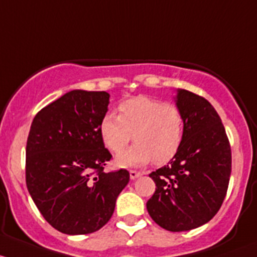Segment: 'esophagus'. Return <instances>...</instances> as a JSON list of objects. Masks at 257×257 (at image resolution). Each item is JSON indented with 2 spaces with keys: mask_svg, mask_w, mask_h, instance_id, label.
<instances>
[{
  "mask_svg": "<svg viewBox=\"0 0 257 257\" xmlns=\"http://www.w3.org/2000/svg\"><path fill=\"white\" fill-rule=\"evenodd\" d=\"M140 176H142V172H139V171H130V178H131V179L139 178Z\"/></svg>",
  "mask_w": 257,
  "mask_h": 257,
  "instance_id": "1",
  "label": "esophagus"
}]
</instances>
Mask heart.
<instances>
[{
  "label": "heart",
  "mask_w": 257,
  "mask_h": 257,
  "mask_svg": "<svg viewBox=\"0 0 257 257\" xmlns=\"http://www.w3.org/2000/svg\"><path fill=\"white\" fill-rule=\"evenodd\" d=\"M120 113L107 112L100 122V135L112 153L127 147L131 135L137 144L116 158L121 167L142 166L153 160L165 165L178 153L183 144L184 117L173 104L147 96H136L121 102Z\"/></svg>",
  "instance_id": "1"
}]
</instances>
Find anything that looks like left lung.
<instances>
[{
  "label": "left lung",
  "mask_w": 257,
  "mask_h": 257,
  "mask_svg": "<svg viewBox=\"0 0 257 257\" xmlns=\"http://www.w3.org/2000/svg\"><path fill=\"white\" fill-rule=\"evenodd\" d=\"M176 105L184 117L183 144L167 166L150 174L156 192L147 210L163 229L188 231L208 223L223 204L231 150L220 117L208 100L178 89Z\"/></svg>",
  "instance_id": "8db88e82"
}]
</instances>
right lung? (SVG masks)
I'll list each match as a JSON object with an SVG mask.
<instances>
[{
	"instance_id": "add662e5",
	"label": "right lung",
	"mask_w": 257,
	"mask_h": 257,
	"mask_svg": "<svg viewBox=\"0 0 257 257\" xmlns=\"http://www.w3.org/2000/svg\"><path fill=\"white\" fill-rule=\"evenodd\" d=\"M106 91L71 90L43 107L31 125L26 147V183L47 221L68 235L101 229L127 186L126 169L104 172L111 153L100 122Z\"/></svg>"
}]
</instances>
